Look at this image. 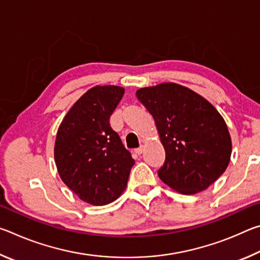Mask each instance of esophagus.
<instances>
[{"instance_id": "34e87169", "label": "esophagus", "mask_w": 260, "mask_h": 260, "mask_svg": "<svg viewBox=\"0 0 260 260\" xmlns=\"http://www.w3.org/2000/svg\"><path fill=\"white\" fill-rule=\"evenodd\" d=\"M135 152L138 153V155H141V153L143 152V144H141V147H140V148L135 149Z\"/></svg>"}]
</instances>
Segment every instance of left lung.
Wrapping results in <instances>:
<instances>
[{
  "label": "left lung",
  "mask_w": 260,
  "mask_h": 260,
  "mask_svg": "<svg viewBox=\"0 0 260 260\" xmlns=\"http://www.w3.org/2000/svg\"><path fill=\"white\" fill-rule=\"evenodd\" d=\"M136 96L155 119L165 149L159 179L182 195L209 188L225 172L232 155L230 131L218 110L175 82L140 88Z\"/></svg>",
  "instance_id": "left-lung-1"
}]
</instances>
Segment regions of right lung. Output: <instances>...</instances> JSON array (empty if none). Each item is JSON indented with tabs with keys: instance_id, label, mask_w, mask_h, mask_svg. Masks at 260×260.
Here are the masks:
<instances>
[{
	"instance_id": "add662e5",
	"label": "right lung",
	"mask_w": 260,
	"mask_h": 260,
	"mask_svg": "<svg viewBox=\"0 0 260 260\" xmlns=\"http://www.w3.org/2000/svg\"><path fill=\"white\" fill-rule=\"evenodd\" d=\"M124 93V88L113 85L90 88L72 105L57 131V172L90 205L116 201L126 189L135 162L109 122Z\"/></svg>"
}]
</instances>
